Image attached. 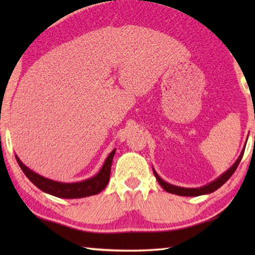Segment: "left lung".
Masks as SVG:
<instances>
[{"label": "left lung", "mask_w": 255, "mask_h": 255, "mask_svg": "<svg viewBox=\"0 0 255 255\" xmlns=\"http://www.w3.org/2000/svg\"><path fill=\"white\" fill-rule=\"evenodd\" d=\"M244 149L242 150L241 155L239 156V158L236 159V162L233 164V165L228 169L225 173H223L219 178L216 179L213 182H210L209 184L205 185V187H201V188H182V187H176V185L173 184H170L164 181L163 179L159 178V175L155 172V170H153L154 172V175L155 178H156L157 182L159 183V185L165 190V191L170 192V193H173V195H178V196H183V197H197V196H201V195H208V193H211L217 190L218 188H221L222 185L226 182V181L231 178L234 173L235 170L237 169V166H239V164L241 162L242 157H243V154H244Z\"/></svg>", "instance_id": "obj_1"}]
</instances>
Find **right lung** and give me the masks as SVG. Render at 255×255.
I'll return each mask as SVG.
<instances>
[{
    "label": "right lung",
    "instance_id": "right-lung-1",
    "mask_svg": "<svg viewBox=\"0 0 255 255\" xmlns=\"http://www.w3.org/2000/svg\"><path fill=\"white\" fill-rule=\"evenodd\" d=\"M115 153L116 149L112 150L109 154V156L107 157L105 164L102 165L101 170L98 172V174L88 180L75 183H64L58 182V181L47 179L45 176L37 174L36 172H33L32 170H30L29 167L25 166L16 155L15 158L25 176H27L37 188H39L46 193H49L51 196L64 198V199H76V198H84L97 195V193L101 192L102 190L107 187V184L109 182L110 179L111 164L112 158L115 156Z\"/></svg>",
    "mask_w": 255,
    "mask_h": 255
}]
</instances>
